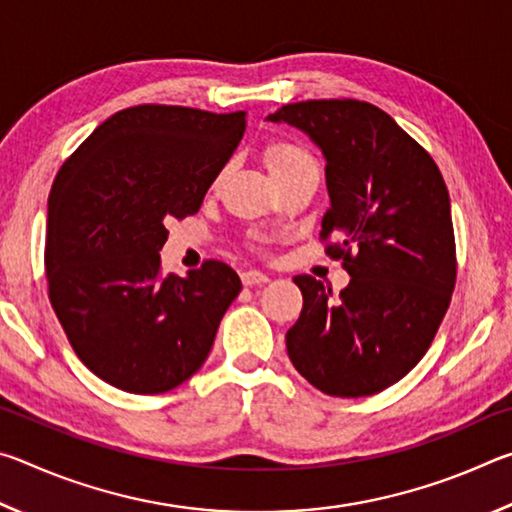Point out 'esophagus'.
Listing matches in <instances>:
<instances>
[{
	"instance_id": "34e87169",
	"label": "esophagus",
	"mask_w": 512,
	"mask_h": 512,
	"mask_svg": "<svg viewBox=\"0 0 512 512\" xmlns=\"http://www.w3.org/2000/svg\"><path fill=\"white\" fill-rule=\"evenodd\" d=\"M241 282H244L246 287H255V284H266L268 275L262 271H255V268H250V271L241 273Z\"/></svg>"
}]
</instances>
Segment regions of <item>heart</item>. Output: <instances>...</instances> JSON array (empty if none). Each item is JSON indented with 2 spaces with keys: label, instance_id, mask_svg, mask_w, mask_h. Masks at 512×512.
<instances>
[{
  "label": "heart",
  "instance_id": "b5f03b06",
  "mask_svg": "<svg viewBox=\"0 0 512 512\" xmlns=\"http://www.w3.org/2000/svg\"><path fill=\"white\" fill-rule=\"evenodd\" d=\"M311 162H314L311 153L307 149H302L300 144L277 140L266 149L268 171L273 173L275 180L289 176V173H293L296 169L305 167V164H311Z\"/></svg>",
  "mask_w": 512,
  "mask_h": 512
}]
</instances>
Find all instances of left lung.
<instances>
[{
	"instance_id": "8db88e82",
	"label": "left lung",
	"mask_w": 512,
	"mask_h": 512,
	"mask_svg": "<svg viewBox=\"0 0 512 512\" xmlns=\"http://www.w3.org/2000/svg\"><path fill=\"white\" fill-rule=\"evenodd\" d=\"M268 119L323 149L332 205L320 241L352 277L336 300L316 277H293L302 311L287 332L289 359L325 395H375L418 366L452 302L456 241L443 173L368 101H298Z\"/></svg>"
}]
</instances>
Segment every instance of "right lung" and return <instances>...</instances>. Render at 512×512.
Masks as SVG:
<instances>
[{
  "mask_svg": "<svg viewBox=\"0 0 512 512\" xmlns=\"http://www.w3.org/2000/svg\"><path fill=\"white\" fill-rule=\"evenodd\" d=\"M246 131V110L142 103L108 117L51 185L49 300L85 366L126 393L183 384L212 350L241 280L207 259L187 277L160 271L167 223L201 210Z\"/></svg>",
  "mask_w": 512,
  "mask_h": 512,
  "instance_id": "add662e5",
  "label": "right lung"
}]
</instances>
